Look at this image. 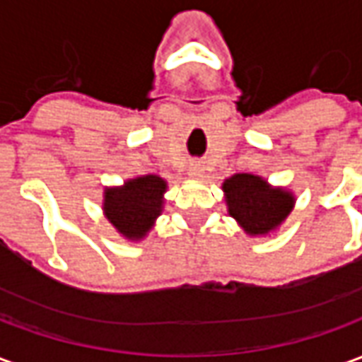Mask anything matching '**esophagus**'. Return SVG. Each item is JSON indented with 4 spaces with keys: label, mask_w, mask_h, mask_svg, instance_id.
<instances>
[{
    "label": "esophagus",
    "mask_w": 362,
    "mask_h": 362,
    "mask_svg": "<svg viewBox=\"0 0 362 362\" xmlns=\"http://www.w3.org/2000/svg\"><path fill=\"white\" fill-rule=\"evenodd\" d=\"M189 176H192V178H202V176H204V166L192 165V168H189Z\"/></svg>",
    "instance_id": "obj_1"
}]
</instances>
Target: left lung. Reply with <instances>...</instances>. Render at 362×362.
Here are the masks:
<instances>
[{"mask_svg":"<svg viewBox=\"0 0 362 362\" xmlns=\"http://www.w3.org/2000/svg\"><path fill=\"white\" fill-rule=\"evenodd\" d=\"M228 215L250 236H266L287 219L295 207V196L273 188L262 176L235 174L223 182Z\"/></svg>","mask_w":362,"mask_h":362,"instance_id":"1","label":"left lung"}]
</instances>
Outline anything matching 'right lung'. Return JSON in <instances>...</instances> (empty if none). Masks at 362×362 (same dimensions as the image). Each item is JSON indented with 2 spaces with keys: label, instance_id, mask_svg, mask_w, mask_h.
I'll return each mask as SVG.
<instances>
[{
  "label": "right lung",
  "instance_id": "1",
  "mask_svg": "<svg viewBox=\"0 0 362 362\" xmlns=\"http://www.w3.org/2000/svg\"><path fill=\"white\" fill-rule=\"evenodd\" d=\"M165 192L166 180L157 174L137 176L124 186L104 189L103 211L119 235L141 240L163 213Z\"/></svg>",
  "mask_w": 362,
  "mask_h": 362
}]
</instances>
